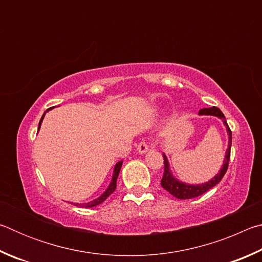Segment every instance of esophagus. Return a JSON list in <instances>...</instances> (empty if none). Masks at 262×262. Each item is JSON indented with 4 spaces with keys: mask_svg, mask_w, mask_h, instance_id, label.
I'll return each mask as SVG.
<instances>
[{
    "mask_svg": "<svg viewBox=\"0 0 262 262\" xmlns=\"http://www.w3.org/2000/svg\"><path fill=\"white\" fill-rule=\"evenodd\" d=\"M150 145L147 143V142H141V143H139V145H137V151H139L140 154H145L149 150Z\"/></svg>",
    "mask_w": 262,
    "mask_h": 262,
    "instance_id": "obj_1",
    "label": "esophagus"
}]
</instances>
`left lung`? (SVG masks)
I'll return each mask as SVG.
<instances>
[{"instance_id": "1", "label": "left lung", "mask_w": 262, "mask_h": 262, "mask_svg": "<svg viewBox=\"0 0 262 262\" xmlns=\"http://www.w3.org/2000/svg\"><path fill=\"white\" fill-rule=\"evenodd\" d=\"M199 114L201 115H215V117L222 119L224 121V125L227 126V129L229 133V145L227 149V152H225V158H224V164L222 166L221 171L217 173L214 178L211 180L208 181V183L201 184V185H188L185 183H181L178 179H176L173 176L171 173L170 166H168V161L165 156V154H163V158H164V173H163V178L161 180V185L164 189H166L168 193L171 195H173L177 199H181V200H186V199H193L196 196H200L203 193H206L209 190L210 188L214 187L217 184L220 183L223 178L225 172L228 170L229 166V162H230V150H231V142H232V135H231V130L227 123V120H225L224 114L222 113V111L217 107H209V108H202L200 110Z\"/></svg>"}]
</instances>
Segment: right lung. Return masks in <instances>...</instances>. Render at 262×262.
Here are the masks:
<instances>
[{"label":"right lung","mask_w":262,"mask_h":262,"mask_svg":"<svg viewBox=\"0 0 262 262\" xmlns=\"http://www.w3.org/2000/svg\"><path fill=\"white\" fill-rule=\"evenodd\" d=\"M48 110H52V107L48 108ZM48 110H47V111H48ZM47 111H46V112H47ZM46 112H45V113H46ZM45 113L42 114V117H41V119H40V122H39L38 129H39V128H40V126H41V121H42L43 117H45ZM121 166H122V161L118 162L117 164H115L114 171H113V177H112V180H111V184H110V186H108V188L106 189L105 192H104L103 194H101L98 199H96V200L90 201V202H88V203H82V205H78V203H76V205L79 206V207H84V208H91V207H96V206L100 205L101 202H104V201L106 200V199H107V198L110 196V195L114 192L115 188H117V179H118V176H119V172H120Z\"/></svg>","instance_id":"1"}]
</instances>
